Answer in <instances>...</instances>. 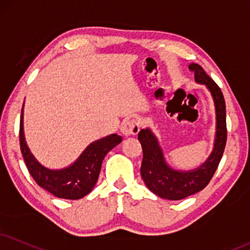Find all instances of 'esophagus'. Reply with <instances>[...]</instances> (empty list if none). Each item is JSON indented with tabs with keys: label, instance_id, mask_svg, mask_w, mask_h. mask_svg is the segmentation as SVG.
Returning <instances> with one entry per match:
<instances>
[{
	"label": "esophagus",
	"instance_id": "34e87169",
	"mask_svg": "<svg viewBox=\"0 0 250 250\" xmlns=\"http://www.w3.org/2000/svg\"><path fill=\"white\" fill-rule=\"evenodd\" d=\"M139 123L134 119H128L123 124L122 126V133L124 137H131V135H135L139 132Z\"/></svg>",
	"mask_w": 250,
	"mask_h": 250
}]
</instances>
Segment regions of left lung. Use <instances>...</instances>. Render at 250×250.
Instances as JSON below:
<instances>
[{
	"instance_id": "left-lung-1",
	"label": "left lung",
	"mask_w": 250,
	"mask_h": 250,
	"mask_svg": "<svg viewBox=\"0 0 250 250\" xmlns=\"http://www.w3.org/2000/svg\"><path fill=\"white\" fill-rule=\"evenodd\" d=\"M189 68L195 72V81L208 88L214 103L215 134L213 148L208 159L197 168L178 170L167 162L158 137L149 127L138 133L144 152L141 177L153 193L168 200L183 199L204 189L217 170L226 146V105L223 92L198 63H190Z\"/></svg>"
}]
</instances>
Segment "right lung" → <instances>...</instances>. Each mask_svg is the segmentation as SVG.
<instances>
[{
	"label": "right lung",
	"mask_w": 250,
	"mask_h": 250,
	"mask_svg": "<svg viewBox=\"0 0 250 250\" xmlns=\"http://www.w3.org/2000/svg\"><path fill=\"white\" fill-rule=\"evenodd\" d=\"M21 150L31 176L39 187L58 198L80 199L94 189L100 176L102 162L113 147L123 141L120 135L113 133L92 141L80 156L67 167L52 169L42 165L27 146L24 134V104L21 107L20 126Z\"/></svg>",
	"instance_id": "right-lung-1"
}]
</instances>
